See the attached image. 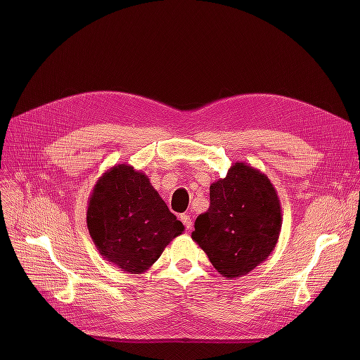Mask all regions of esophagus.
<instances>
[{
  "mask_svg": "<svg viewBox=\"0 0 360 360\" xmlns=\"http://www.w3.org/2000/svg\"><path fill=\"white\" fill-rule=\"evenodd\" d=\"M181 220H182V223L185 224L186 231H191V229H193V219H191L190 214H182V216H181Z\"/></svg>",
  "mask_w": 360,
  "mask_h": 360,
  "instance_id": "1",
  "label": "esophagus"
}]
</instances>
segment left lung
<instances>
[{"label":"left lung","instance_id":"left-lung-1","mask_svg":"<svg viewBox=\"0 0 360 360\" xmlns=\"http://www.w3.org/2000/svg\"><path fill=\"white\" fill-rule=\"evenodd\" d=\"M281 231V205L266 174L245 162L210 185V207L195 220L191 238L226 280L266 261Z\"/></svg>","mask_w":360,"mask_h":360}]
</instances>
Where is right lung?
Masks as SVG:
<instances>
[{"instance_id": "1", "label": "right lung", "mask_w": 360, "mask_h": 360, "mask_svg": "<svg viewBox=\"0 0 360 360\" xmlns=\"http://www.w3.org/2000/svg\"><path fill=\"white\" fill-rule=\"evenodd\" d=\"M87 229L106 261L129 274H141L185 228L146 174L120 163L93 186Z\"/></svg>"}]
</instances>
